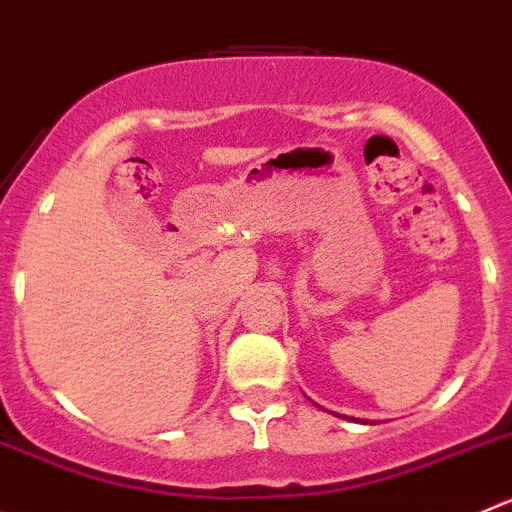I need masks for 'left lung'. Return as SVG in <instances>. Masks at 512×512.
<instances>
[{
  "instance_id": "left-lung-1",
  "label": "left lung",
  "mask_w": 512,
  "mask_h": 512,
  "mask_svg": "<svg viewBox=\"0 0 512 512\" xmlns=\"http://www.w3.org/2000/svg\"><path fill=\"white\" fill-rule=\"evenodd\" d=\"M350 420H352V418H350ZM362 423H367V420H362Z\"/></svg>"
}]
</instances>
